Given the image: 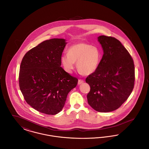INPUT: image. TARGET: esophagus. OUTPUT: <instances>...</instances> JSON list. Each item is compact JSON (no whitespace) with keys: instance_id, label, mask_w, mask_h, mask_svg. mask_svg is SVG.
<instances>
[{"instance_id":"obj_1","label":"esophagus","mask_w":149,"mask_h":149,"mask_svg":"<svg viewBox=\"0 0 149 149\" xmlns=\"http://www.w3.org/2000/svg\"><path fill=\"white\" fill-rule=\"evenodd\" d=\"M84 83V80H83L79 79V80H78V85H80V84H82V83Z\"/></svg>"}]
</instances>
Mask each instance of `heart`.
<instances>
[{
	"instance_id": "obj_1",
	"label": "heart",
	"mask_w": 149,
	"mask_h": 149,
	"mask_svg": "<svg viewBox=\"0 0 149 149\" xmlns=\"http://www.w3.org/2000/svg\"><path fill=\"white\" fill-rule=\"evenodd\" d=\"M68 55L61 57V63L64 70L71 73L77 63L78 70L85 75H89L97 70L101 60L99 49L85 43H77L70 46Z\"/></svg>"
}]
</instances>
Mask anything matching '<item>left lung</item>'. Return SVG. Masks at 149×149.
<instances>
[{"instance_id": "obj_1", "label": "left lung", "mask_w": 149, "mask_h": 149, "mask_svg": "<svg viewBox=\"0 0 149 149\" xmlns=\"http://www.w3.org/2000/svg\"><path fill=\"white\" fill-rule=\"evenodd\" d=\"M98 41L103 55L97 70L86 78L91 87L87 99L96 111L109 112L118 109L132 92L135 66L120 41L106 36H100Z\"/></svg>"}]
</instances>
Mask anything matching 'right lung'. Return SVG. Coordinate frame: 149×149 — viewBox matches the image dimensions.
<instances>
[{
    "label": "right lung",
    "mask_w": 149,
    "mask_h": 149,
    "mask_svg": "<svg viewBox=\"0 0 149 149\" xmlns=\"http://www.w3.org/2000/svg\"><path fill=\"white\" fill-rule=\"evenodd\" d=\"M67 42L63 38L46 40L28 51L20 66L19 84L29 106L43 113L54 115L63 108L77 78L61 67Z\"/></svg>",
    "instance_id": "1"
}]
</instances>
